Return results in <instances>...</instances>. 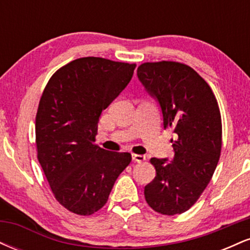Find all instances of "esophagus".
<instances>
[{"label": "esophagus", "mask_w": 250, "mask_h": 250, "mask_svg": "<svg viewBox=\"0 0 250 250\" xmlns=\"http://www.w3.org/2000/svg\"><path fill=\"white\" fill-rule=\"evenodd\" d=\"M131 159H133L134 162H143L146 160V156H145V155L133 154V155H131Z\"/></svg>", "instance_id": "obj_1"}]
</instances>
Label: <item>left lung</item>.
<instances>
[{
  "label": "left lung",
  "instance_id": "8db88e82",
  "mask_svg": "<svg viewBox=\"0 0 250 250\" xmlns=\"http://www.w3.org/2000/svg\"><path fill=\"white\" fill-rule=\"evenodd\" d=\"M137 77L159 103L163 127L176 134L174 157L150 159L156 176L145 187L146 201L157 213H185L210 182L222 146L219 104L208 83L179 62L143 63Z\"/></svg>",
  "mask_w": 250,
  "mask_h": 250
}]
</instances>
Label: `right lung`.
Listing matches in <instances>:
<instances>
[{
    "mask_svg": "<svg viewBox=\"0 0 250 250\" xmlns=\"http://www.w3.org/2000/svg\"><path fill=\"white\" fill-rule=\"evenodd\" d=\"M136 64L101 57L71 61L51 76L36 115L39 162L56 200L79 215L101 209L129 153L94 145L102 110L133 77Z\"/></svg>",
    "mask_w": 250,
    "mask_h": 250,
    "instance_id": "add662e5",
    "label": "right lung"
}]
</instances>
